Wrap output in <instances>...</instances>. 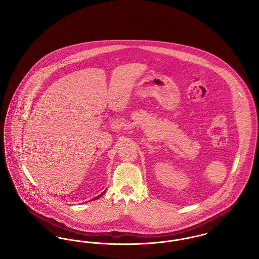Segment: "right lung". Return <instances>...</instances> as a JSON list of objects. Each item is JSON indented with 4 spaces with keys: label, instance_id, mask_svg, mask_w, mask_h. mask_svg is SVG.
<instances>
[{
    "label": "right lung",
    "instance_id": "obj_1",
    "mask_svg": "<svg viewBox=\"0 0 259 259\" xmlns=\"http://www.w3.org/2000/svg\"><path fill=\"white\" fill-rule=\"evenodd\" d=\"M103 194H104V192H103V193H102V194H100V195H99V196H97V197L94 198V199H93V200H96V199H99V198L101 197V196H102V195H103Z\"/></svg>",
    "mask_w": 259,
    "mask_h": 259
}]
</instances>
